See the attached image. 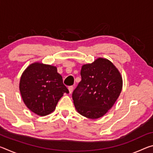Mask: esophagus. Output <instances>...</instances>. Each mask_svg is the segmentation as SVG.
Returning <instances> with one entry per match:
<instances>
[{
    "label": "esophagus",
    "instance_id": "34e87169",
    "mask_svg": "<svg viewBox=\"0 0 153 153\" xmlns=\"http://www.w3.org/2000/svg\"><path fill=\"white\" fill-rule=\"evenodd\" d=\"M68 90H69V94H71V93L73 92V90H74V87H73V86H69V87H68Z\"/></svg>",
    "mask_w": 153,
    "mask_h": 153
}]
</instances>
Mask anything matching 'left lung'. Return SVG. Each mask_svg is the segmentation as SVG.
<instances>
[{
	"instance_id": "1",
	"label": "left lung",
	"mask_w": 153,
	"mask_h": 153,
	"mask_svg": "<svg viewBox=\"0 0 153 153\" xmlns=\"http://www.w3.org/2000/svg\"><path fill=\"white\" fill-rule=\"evenodd\" d=\"M82 80L72 98L77 113L96 120L104 116L120 97L123 79L119 69L107 59L98 57L82 66Z\"/></svg>"
}]
</instances>
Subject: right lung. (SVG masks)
<instances>
[{
  "label": "right lung",
  "mask_w": 153,
  "mask_h": 153,
  "mask_svg": "<svg viewBox=\"0 0 153 153\" xmlns=\"http://www.w3.org/2000/svg\"><path fill=\"white\" fill-rule=\"evenodd\" d=\"M19 88L25 106L39 116L53 113L64 93H69L56 67L40 62L27 66L21 76Z\"/></svg>",
  "instance_id": "right-lung-1"
}]
</instances>
